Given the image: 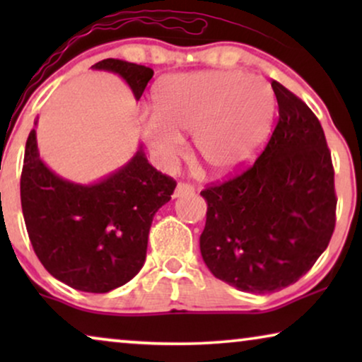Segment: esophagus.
Returning a JSON list of instances; mask_svg holds the SVG:
<instances>
[{
  "label": "esophagus",
  "instance_id": "esophagus-1",
  "mask_svg": "<svg viewBox=\"0 0 362 362\" xmlns=\"http://www.w3.org/2000/svg\"><path fill=\"white\" fill-rule=\"evenodd\" d=\"M191 192H194V187H192L191 185H187V182H180V185L176 186L175 192H173V197H181V196L191 194Z\"/></svg>",
  "mask_w": 362,
  "mask_h": 362
}]
</instances>
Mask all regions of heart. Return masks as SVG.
Segmentation results:
<instances>
[{
    "label": "heart",
    "mask_w": 362,
    "mask_h": 362,
    "mask_svg": "<svg viewBox=\"0 0 362 362\" xmlns=\"http://www.w3.org/2000/svg\"><path fill=\"white\" fill-rule=\"evenodd\" d=\"M155 115L140 132L153 161L171 170L192 133L196 155L216 176H229L254 160L270 135L274 88L242 71L175 74L158 82Z\"/></svg>",
    "instance_id": "obj_1"
}]
</instances>
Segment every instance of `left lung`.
<instances>
[{"label": "left lung", "mask_w": 362, "mask_h": 362, "mask_svg": "<svg viewBox=\"0 0 362 362\" xmlns=\"http://www.w3.org/2000/svg\"><path fill=\"white\" fill-rule=\"evenodd\" d=\"M279 123L254 166L201 191V255L211 274L247 293L295 284L334 230V171L320 120L279 82Z\"/></svg>", "instance_id": "8db88e82"}]
</instances>
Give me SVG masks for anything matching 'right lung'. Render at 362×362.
Masks as SVG:
<instances>
[{
    "instance_id": "add662e5",
    "label": "right lung",
    "mask_w": 362,
    "mask_h": 362,
    "mask_svg": "<svg viewBox=\"0 0 362 362\" xmlns=\"http://www.w3.org/2000/svg\"><path fill=\"white\" fill-rule=\"evenodd\" d=\"M90 69L122 77L136 102L153 77V69L122 59ZM36 125L37 118L24 150L21 206L37 259L76 290L107 293L125 285L145 264L153 217L171 199L176 181L148 163L143 145L98 181H69L39 156Z\"/></svg>"
}]
</instances>
